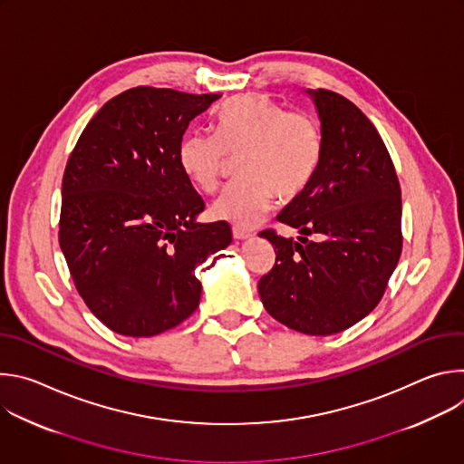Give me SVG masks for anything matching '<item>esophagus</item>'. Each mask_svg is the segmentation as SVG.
<instances>
[{
  "label": "esophagus",
  "mask_w": 464,
  "mask_h": 464,
  "mask_svg": "<svg viewBox=\"0 0 464 464\" xmlns=\"http://www.w3.org/2000/svg\"><path fill=\"white\" fill-rule=\"evenodd\" d=\"M251 237H253V233L244 231V229H238V227H233V238H235V240H247V238H251Z\"/></svg>",
  "instance_id": "34e87169"
}]
</instances>
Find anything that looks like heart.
Returning a JSON list of instances; mask_svg holds the SVG:
<instances>
[{"label": "heart", "instance_id": "heart-1", "mask_svg": "<svg viewBox=\"0 0 464 464\" xmlns=\"http://www.w3.org/2000/svg\"><path fill=\"white\" fill-rule=\"evenodd\" d=\"M217 134L190 131L178 149L187 179L204 192H215L229 154L238 158L242 181L224 190L211 206V217L238 229L255 227L279 196L288 202L314 179L323 154L317 121L286 111L260 93L237 95L215 113Z\"/></svg>", "mask_w": 464, "mask_h": 464}]
</instances>
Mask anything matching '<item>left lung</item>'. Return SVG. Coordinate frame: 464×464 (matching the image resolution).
Returning <instances> with one entry per match:
<instances>
[{
  "mask_svg": "<svg viewBox=\"0 0 464 464\" xmlns=\"http://www.w3.org/2000/svg\"><path fill=\"white\" fill-rule=\"evenodd\" d=\"M323 154L310 185L277 215L301 237L262 231L277 249L258 281L264 308L310 336L356 324L380 303L402 251V200L391 156L372 122L345 97L304 90ZM314 235L315 241L307 237Z\"/></svg>",
  "mask_w": 464,
  "mask_h": 464,
  "instance_id": "1",
  "label": "left lung"
}]
</instances>
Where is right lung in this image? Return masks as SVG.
<instances>
[{
    "instance_id": "add662e5",
    "label": "right lung",
    "mask_w": 464,
    "mask_h": 464,
    "mask_svg": "<svg viewBox=\"0 0 464 464\" xmlns=\"http://www.w3.org/2000/svg\"><path fill=\"white\" fill-rule=\"evenodd\" d=\"M222 95L131 88L81 134L62 179L60 247L75 286L113 333L150 338L200 304L194 270L231 244L206 208L178 149L192 119Z\"/></svg>"
}]
</instances>
